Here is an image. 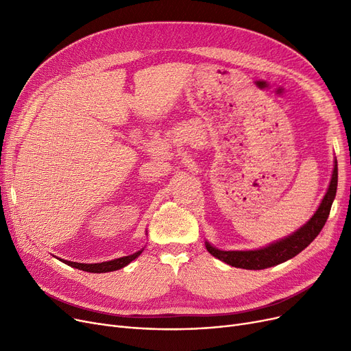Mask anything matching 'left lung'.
Returning <instances> with one entry per match:
<instances>
[{
    "mask_svg": "<svg viewBox=\"0 0 351 351\" xmlns=\"http://www.w3.org/2000/svg\"><path fill=\"white\" fill-rule=\"evenodd\" d=\"M337 191V160L335 159V169L331 175L328 189L322 200V204L316 213L313 215L308 222L304 223L290 236L280 239V241L270 243L265 247L256 250H220L213 247L210 243H205L208 252L215 256L216 259L222 261L233 267H241L247 270H262L276 265H280L302 250H304L322 232L327 217L330 215L331 205L336 197Z\"/></svg>",
    "mask_w": 351,
    "mask_h": 351,
    "instance_id": "8db88e82",
    "label": "left lung"
}]
</instances>
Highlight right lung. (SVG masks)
<instances>
[{"label":"right lung","instance_id":"right-lung-1","mask_svg":"<svg viewBox=\"0 0 351 351\" xmlns=\"http://www.w3.org/2000/svg\"><path fill=\"white\" fill-rule=\"evenodd\" d=\"M143 252L139 250L134 254H129V256H123V257H119V259H115V261H109V262H102V263H77V262H69V261H64V259H60L61 262H64L65 265L71 266V267H75V269H80V270H84V271H89V273H106V271H114V270H119L122 267H125L126 265L131 263L132 261H135L136 257Z\"/></svg>","mask_w":351,"mask_h":351}]
</instances>
